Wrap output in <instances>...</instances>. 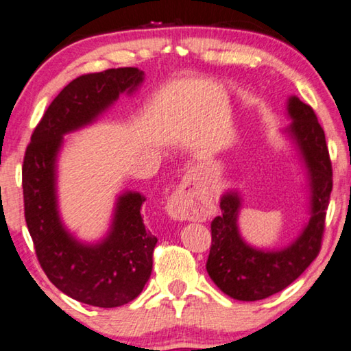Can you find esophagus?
Masks as SVG:
<instances>
[{
	"instance_id": "1",
	"label": "esophagus",
	"mask_w": 351,
	"mask_h": 351,
	"mask_svg": "<svg viewBox=\"0 0 351 351\" xmlns=\"http://www.w3.org/2000/svg\"><path fill=\"white\" fill-rule=\"evenodd\" d=\"M193 170L184 175L171 197L167 201V212L173 219H198L203 215V206L199 201V190Z\"/></svg>"
}]
</instances>
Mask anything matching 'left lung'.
Wrapping results in <instances>:
<instances>
[{
	"instance_id": "left-lung-1",
	"label": "left lung",
	"mask_w": 351,
	"mask_h": 351,
	"mask_svg": "<svg viewBox=\"0 0 351 351\" xmlns=\"http://www.w3.org/2000/svg\"><path fill=\"white\" fill-rule=\"evenodd\" d=\"M294 119L289 133L304 156L311 180V218L302 235L283 251L265 252L247 246L237 229L240 198L226 193L219 203L221 215L210 224L212 245L206 269L224 294L237 300L254 302L280 293L304 272L322 247L325 217L332 190L331 159L324 128L316 112L297 97L288 104Z\"/></svg>"
}]
</instances>
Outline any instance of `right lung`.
Here are the masks:
<instances>
[{"mask_svg": "<svg viewBox=\"0 0 351 351\" xmlns=\"http://www.w3.org/2000/svg\"><path fill=\"white\" fill-rule=\"evenodd\" d=\"M138 68L106 69L77 77L47 106L23 159L25 219L37 260L56 287L82 304L114 308L136 299L152 274L158 239L145 229V198L128 192L117 201L110 235L96 246L73 239L56 204L54 164L62 136L90 123L142 82Z\"/></svg>", "mask_w": 351, "mask_h": 351, "instance_id": "add662e5", "label": "right lung"}]
</instances>
